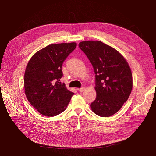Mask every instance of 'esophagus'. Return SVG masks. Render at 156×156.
<instances>
[{
    "label": "esophagus",
    "instance_id": "esophagus-1",
    "mask_svg": "<svg viewBox=\"0 0 156 156\" xmlns=\"http://www.w3.org/2000/svg\"><path fill=\"white\" fill-rule=\"evenodd\" d=\"M78 90H79V92H83L85 90V88H84V87H81L80 88L78 89Z\"/></svg>",
    "mask_w": 156,
    "mask_h": 156
}]
</instances>
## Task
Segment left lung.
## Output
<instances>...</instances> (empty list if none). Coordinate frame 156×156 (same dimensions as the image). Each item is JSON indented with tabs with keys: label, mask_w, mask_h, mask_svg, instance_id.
Here are the masks:
<instances>
[{
	"label": "left lung",
	"mask_w": 156,
	"mask_h": 156,
	"mask_svg": "<svg viewBox=\"0 0 156 156\" xmlns=\"http://www.w3.org/2000/svg\"><path fill=\"white\" fill-rule=\"evenodd\" d=\"M79 47L92 64L97 94L92 111L101 117L116 113L126 102L133 87L129 65L116 49L101 41H84Z\"/></svg>",
	"instance_id": "obj_1"
}]
</instances>
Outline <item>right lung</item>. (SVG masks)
Listing matches in <instances>:
<instances>
[{"instance_id": "right-lung-1", "label": "right lung", "mask_w": 156, "mask_h": 156, "mask_svg": "<svg viewBox=\"0 0 156 156\" xmlns=\"http://www.w3.org/2000/svg\"><path fill=\"white\" fill-rule=\"evenodd\" d=\"M76 47L75 42L49 45L36 52L27 64L25 94L31 105L44 116L52 117L62 112L74 94L60 79L62 64Z\"/></svg>"}]
</instances>
